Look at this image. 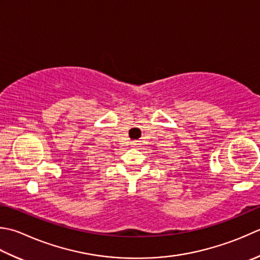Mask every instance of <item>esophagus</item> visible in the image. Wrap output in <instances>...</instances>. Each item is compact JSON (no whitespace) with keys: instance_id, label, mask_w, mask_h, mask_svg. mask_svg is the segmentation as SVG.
<instances>
[{"instance_id":"1","label":"esophagus","mask_w":260,"mask_h":260,"mask_svg":"<svg viewBox=\"0 0 260 260\" xmlns=\"http://www.w3.org/2000/svg\"><path fill=\"white\" fill-rule=\"evenodd\" d=\"M133 145H139V141H134L133 142Z\"/></svg>"}]
</instances>
